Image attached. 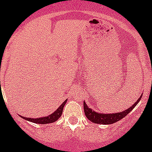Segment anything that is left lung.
Returning <instances> with one entry per match:
<instances>
[{"instance_id":"8db88e82","label":"left lung","mask_w":152,"mask_h":152,"mask_svg":"<svg viewBox=\"0 0 152 152\" xmlns=\"http://www.w3.org/2000/svg\"><path fill=\"white\" fill-rule=\"evenodd\" d=\"M141 97H142V95L139 97L137 102L136 103H134L130 108H129L128 109L123 111L122 112H120L119 113H114V114H112V113L111 114L97 113V112H94V111H92V109H91L86 104V103L83 102V108H84L85 115H86V117L89 120H91V122H93L94 123H97V124H103V125H104V124H107V125L112 124V123H116V122L119 121L120 119L124 118L126 115L129 114V112L134 109V107L138 104V102H140V100L141 99Z\"/></svg>"}]
</instances>
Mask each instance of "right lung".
Segmentation results:
<instances>
[{
  "label": "right lung",
  "instance_id": "1",
  "mask_svg": "<svg viewBox=\"0 0 152 152\" xmlns=\"http://www.w3.org/2000/svg\"><path fill=\"white\" fill-rule=\"evenodd\" d=\"M67 101L64 102L61 105L59 106L58 108L55 111L54 113L50 114V115L46 117H42V118H39V119H33V118H26V117L21 116L23 119H26V120L29 121V122H32V123H38V124H48V123H54L57 119H58L60 118V116L62 114V110H63L64 106H65V103H66Z\"/></svg>",
  "mask_w": 152,
  "mask_h": 152
}]
</instances>
